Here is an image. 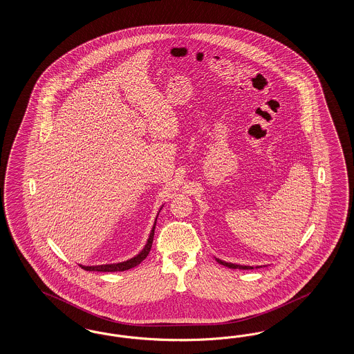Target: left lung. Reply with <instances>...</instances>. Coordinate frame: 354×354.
I'll use <instances>...</instances> for the list:
<instances>
[{
	"mask_svg": "<svg viewBox=\"0 0 354 354\" xmlns=\"http://www.w3.org/2000/svg\"><path fill=\"white\" fill-rule=\"evenodd\" d=\"M215 259H216V262H218V263H221V265H223V266H225V268H240V270H253V268H262V266H256V268H253V266H244V265H235V263H231V262H225V261H222V259H219V258H215Z\"/></svg>",
	"mask_w": 354,
	"mask_h": 354,
	"instance_id": "1",
	"label": "left lung"
}]
</instances>
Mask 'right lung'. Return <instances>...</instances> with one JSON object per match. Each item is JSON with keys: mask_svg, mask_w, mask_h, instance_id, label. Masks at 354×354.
Wrapping results in <instances>:
<instances>
[{"mask_svg": "<svg viewBox=\"0 0 354 354\" xmlns=\"http://www.w3.org/2000/svg\"><path fill=\"white\" fill-rule=\"evenodd\" d=\"M158 216V215H157ZM156 223H157V218L154 221V225L153 228L150 231L149 237H148V241L145 244V247L142 248V250L140 252L139 254H136L135 257L127 259L124 262H119V263H110V265H98V266H83V265H79L80 268H84L86 271H100V272H114V271H126L129 268H136L138 265H140L147 256L149 254L150 249H151V243H153V237H154V228H156Z\"/></svg>", "mask_w": 354, "mask_h": 354, "instance_id": "obj_1", "label": "right lung"}]
</instances>
